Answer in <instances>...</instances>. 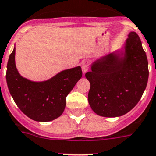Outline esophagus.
<instances>
[{
    "mask_svg": "<svg viewBox=\"0 0 156 156\" xmlns=\"http://www.w3.org/2000/svg\"><path fill=\"white\" fill-rule=\"evenodd\" d=\"M82 69L83 74H85L86 72L88 71V69H89V62L87 60L83 61L82 62Z\"/></svg>",
    "mask_w": 156,
    "mask_h": 156,
    "instance_id": "34e87169",
    "label": "esophagus"
}]
</instances>
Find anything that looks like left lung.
<instances>
[{
	"instance_id": "8db88e82",
	"label": "left lung",
	"mask_w": 156,
	"mask_h": 156,
	"mask_svg": "<svg viewBox=\"0 0 156 156\" xmlns=\"http://www.w3.org/2000/svg\"><path fill=\"white\" fill-rule=\"evenodd\" d=\"M148 62L140 37L128 34L124 53L98 58L86 73L90 83L88 102L97 115L119 117L136 106L147 84Z\"/></svg>"
}]
</instances>
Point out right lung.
I'll list each match as a JSON object with an SVG mask.
<instances>
[{
	"label": "right lung",
	"mask_w": 156,
	"mask_h": 156,
	"mask_svg": "<svg viewBox=\"0 0 156 156\" xmlns=\"http://www.w3.org/2000/svg\"><path fill=\"white\" fill-rule=\"evenodd\" d=\"M80 66L66 69L44 82L23 78L15 65V48L9 55L6 82L16 106L26 116L37 122H49L62 115L66 98L82 78Z\"/></svg>",
	"instance_id": "right-lung-1"
}]
</instances>
